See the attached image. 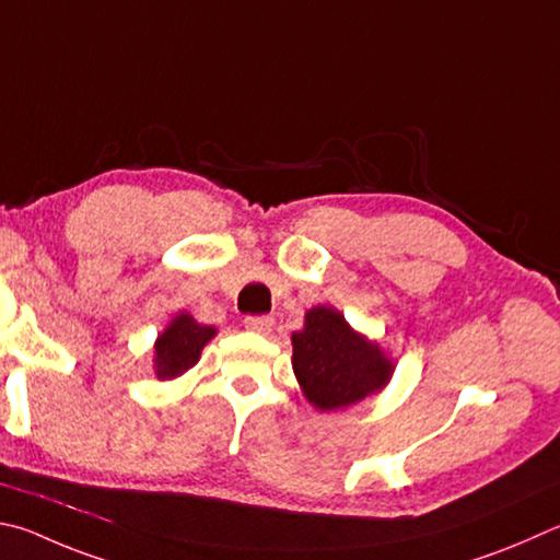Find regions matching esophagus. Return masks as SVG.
<instances>
[{
	"label": "esophagus",
	"mask_w": 560,
	"mask_h": 560,
	"mask_svg": "<svg viewBox=\"0 0 560 560\" xmlns=\"http://www.w3.org/2000/svg\"><path fill=\"white\" fill-rule=\"evenodd\" d=\"M245 328L252 332L267 335L273 328V318L271 315H252V318H245Z\"/></svg>",
	"instance_id": "obj_1"
}]
</instances>
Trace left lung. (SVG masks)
<instances>
[{"mask_svg":"<svg viewBox=\"0 0 560 560\" xmlns=\"http://www.w3.org/2000/svg\"><path fill=\"white\" fill-rule=\"evenodd\" d=\"M293 374L318 411L348 409L392 382L394 360L332 306H313L291 335Z\"/></svg>","mask_w":560,"mask_h":560,"instance_id":"left-lung-1","label":"left lung"}]
</instances>
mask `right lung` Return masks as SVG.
I'll return each instance as SVG.
<instances>
[{
    "label": "right lung",
    "instance_id": "right-lung-1",
    "mask_svg": "<svg viewBox=\"0 0 560 560\" xmlns=\"http://www.w3.org/2000/svg\"><path fill=\"white\" fill-rule=\"evenodd\" d=\"M218 330L212 325H202L190 313H176L154 342V374L161 380H176L196 368L200 352L215 338Z\"/></svg>",
    "mask_w": 560,
    "mask_h": 560
}]
</instances>
